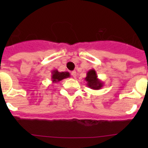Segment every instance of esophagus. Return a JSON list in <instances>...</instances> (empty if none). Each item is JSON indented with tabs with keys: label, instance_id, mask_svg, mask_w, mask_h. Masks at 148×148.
Instances as JSON below:
<instances>
[{
	"label": "esophagus",
	"instance_id": "34e87169",
	"mask_svg": "<svg viewBox=\"0 0 148 148\" xmlns=\"http://www.w3.org/2000/svg\"><path fill=\"white\" fill-rule=\"evenodd\" d=\"M71 75H72V77H74V78H76L77 77V72H76V71H71Z\"/></svg>",
	"mask_w": 148,
	"mask_h": 148
}]
</instances>
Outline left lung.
Returning a JSON list of instances; mask_svg holds the SVG:
<instances>
[{
	"label": "left lung",
	"mask_w": 148,
	"mask_h": 148,
	"mask_svg": "<svg viewBox=\"0 0 148 148\" xmlns=\"http://www.w3.org/2000/svg\"><path fill=\"white\" fill-rule=\"evenodd\" d=\"M84 80L86 82V85L88 87L94 90H99L104 86V83L98 79L96 71L94 69H92L87 71Z\"/></svg>",
	"instance_id": "8db88e82"
}]
</instances>
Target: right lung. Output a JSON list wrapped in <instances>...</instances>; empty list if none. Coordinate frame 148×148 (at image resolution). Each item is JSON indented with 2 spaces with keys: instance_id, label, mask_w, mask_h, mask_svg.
Instances as JSON below:
<instances>
[{
  "instance_id": "right-lung-1",
  "label": "right lung",
  "mask_w": 148,
  "mask_h": 148,
  "mask_svg": "<svg viewBox=\"0 0 148 148\" xmlns=\"http://www.w3.org/2000/svg\"><path fill=\"white\" fill-rule=\"evenodd\" d=\"M70 77V74L68 71H62L59 72L57 69L53 70L51 72V80L53 83H57L62 79L68 78Z\"/></svg>"
}]
</instances>
